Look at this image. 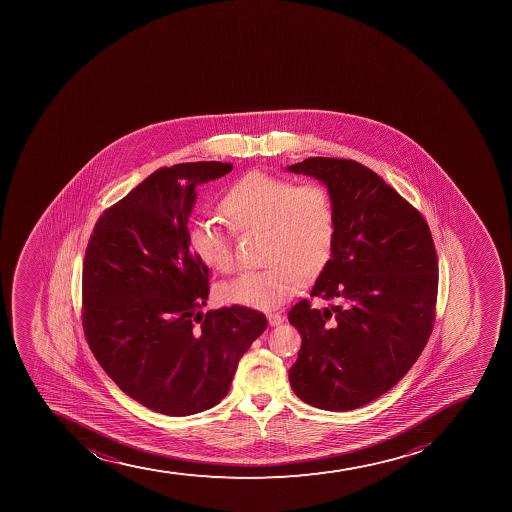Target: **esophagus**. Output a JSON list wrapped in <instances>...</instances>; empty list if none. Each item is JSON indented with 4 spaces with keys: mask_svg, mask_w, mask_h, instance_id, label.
<instances>
[{
    "mask_svg": "<svg viewBox=\"0 0 512 512\" xmlns=\"http://www.w3.org/2000/svg\"><path fill=\"white\" fill-rule=\"evenodd\" d=\"M267 320H269V324L272 325V327H277V325L284 322V317L280 314H272V312H270V314L267 315Z\"/></svg>",
    "mask_w": 512,
    "mask_h": 512,
    "instance_id": "34e87169",
    "label": "esophagus"
}]
</instances>
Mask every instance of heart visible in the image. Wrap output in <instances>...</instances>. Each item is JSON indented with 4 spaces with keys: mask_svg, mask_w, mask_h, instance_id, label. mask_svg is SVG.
Here are the masks:
<instances>
[{
    "mask_svg": "<svg viewBox=\"0 0 512 512\" xmlns=\"http://www.w3.org/2000/svg\"><path fill=\"white\" fill-rule=\"evenodd\" d=\"M222 217L240 232H264L265 269L248 270L220 287L227 304L270 310L294 297L302 282L327 267L335 243V208L327 187L272 173L248 172L228 185L218 203ZM202 264L228 272L235 250L227 230L197 223L190 232Z\"/></svg>",
    "mask_w": 512,
    "mask_h": 512,
    "instance_id": "obj_1",
    "label": "heart"
}]
</instances>
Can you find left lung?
Masks as SVG:
<instances>
[{
    "mask_svg": "<svg viewBox=\"0 0 512 512\" xmlns=\"http://www.w3.org/2000/svg\"><path fill=\"white\" fill-rule=\"evenodd\" d=\"M324 183L335 208L332 259L289 312L302 335L289 370L299 399L352 410L392 389L415 364L436 319L437 255L424 217L362 163L314 157L290 165Z\"/></svg>",
    "mask_w": 512,
    "mask_h": 512,
    "instance_id": "8db88e82",
    "label": "left lung"
}]
</instances>
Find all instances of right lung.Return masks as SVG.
Here are the masks:
<instances>
[{
    "instance_id": "obj_1",
    "label": "right lung",
    "mask_w": 512,
    "mask_h": 512,
    "mask_svg": "<svg viewBox=\"0 0 512 512\" xmlns=\"http://www.w3.org/2000/svg\"><path fill=\"white\" fill-rule=\"evenodd\" d=\"M232 163H178L153 172L107 208L88 240L83 330L98 364L132 399L192 415L228 394L238 360L267 329L257 310L200 309L208 267L190 248L197 187Z\"/></svg>"
}]
</instances>
